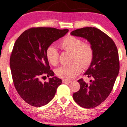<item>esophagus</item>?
Listing matches in <instances>:
<instances>
[{
	"mask_svg": "<svg viewBox=\"0 0 127 127\" xmlns=\"http://www.w3.org/2000/svg\"><path fill=\"white\" fill-rule=\"evenodd\" d=\"M62 82L63 83H70V82H72L71 80H67V79H63Z\"/></svg>",
	"mask_w": 127,
	"mask_h": 127,
	"instance_id": "34e87169",
	"label": "esophagus"
}]
</instances>
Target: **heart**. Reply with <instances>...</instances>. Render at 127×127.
<instances>
[{
    "label": "heart",
    "instance_id": "1",
    "mask_svg": "<svg viewBox=\"0 0 127 127\" xmlns=\"http://www.w3.org/2000/svg\"><path fill=\"white\" fill-rule=\"evenodd\" d=\"M59 46L63 51L71 53L72 64L63 66L56 70L57 76L62 79H71L81 73L83 68L91 64L94 57L92 46L88 43H83L80 38L72 35H67L60 43ZM48 62L52 66H57L59 61V54L54 47L49 46L46 51Z\"/></svg>",
    "mask_w": 127,
    "mask_h": 127
}]
</instances>
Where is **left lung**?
Masks as SVG:
<instances>
[{
  "label": "left lung",
  "mask_w": 127,
  "mask_h": 127,
  "mask_svg": "<svg viewBox=\"0 0 127 127\" xmlns=\"http://www.w3.org/2000/svg\"><path fill=\"white\" fill-rule=\"evenodd\" d=\"M70 34L86 39L93 47V61L84 73L93 80L88 84L79 79L80 89L73 98L81 107L94 108L106 99L113 87L119 71L118 49L110 37L96 28L78 29Z\"/></svg>",
  "instance_id": "left-lung-1"
}]
</instances>
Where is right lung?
Instances as JSON below:
<instances>
[{
    "label": "right lung",
    "instance_id": "1",
    "mask_svg": "<svg viewBox=\"0 0 127 127\" xmlns=\"http://www.w3.org/2000/svg\"><path fill=\"white\" fill-rule=\"evenodd\" d=\"M69 30L54 28H31L17 39L10 57L14 85L20 96L35 107L46 105L54 98L62 81L50 69L46 51ZM51 77L42 83L41 77Z\"/></svg>",
    "mask_w": 127,
    "mask_h": 127
}]
</instances>
